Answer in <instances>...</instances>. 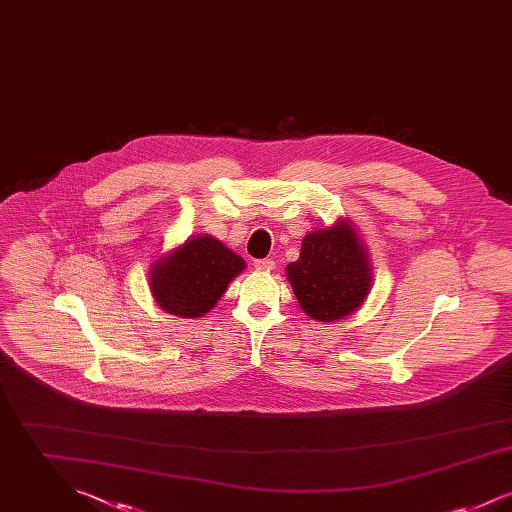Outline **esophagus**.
Segmentation results:
<instances>
[{
    "label": "esophagus",
    "mask_w": 512,
    "mask_h": 512,
    "mask_svg": "<svg viewBox=\"0 0 512 512\" xmlns=\"http://www.w3.org/2000/svg\"><path fill=\"white\" fill-rule=\"evenodd\" d=\"M253 265H255V268H259V270H272L276 263L272 259H257Z\"/></svg>",
    "instance_id": "obj_1"
}]
</instances>
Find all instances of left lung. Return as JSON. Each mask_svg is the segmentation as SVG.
I'll list each match as a JSON object with an SVG mask.
<instances>
[{
    "label": "left lung",
    "instance_id": "left-lung-1",
    "mask_svg": "<svg viewBox=\"0 0 512 512\" xmlns=\"http://www.w3.org/2000/svg\"><path fill=\"white\" fill-rule=\"evenodd\" d=\"M288 278L301 309L326 322L357 311L372 284L366 251L345 220L303 238L299 259L288 265Z\"/></svg>",
    "mask_w": 512,
    "mask_h": 512
}]
</instances>
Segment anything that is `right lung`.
Instances as JSON below:
<instances>
[{"label": "right lung", "instance_id": "add662e5", "mask_svg": "<svg viewBox=\"0 0 512 512\" xmlns=\"http://www.w3.org/2000/svg\"><path fill=\"white\" fill-rule=\"evenodd\" d=\"M245 261L211 236H199L178 247L151 268L149 286L157 303L176 317L209 313Z\"/></svg>", "mask_w": 512, "mask_h": 512}]
</instances>
